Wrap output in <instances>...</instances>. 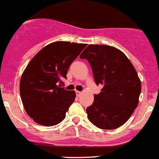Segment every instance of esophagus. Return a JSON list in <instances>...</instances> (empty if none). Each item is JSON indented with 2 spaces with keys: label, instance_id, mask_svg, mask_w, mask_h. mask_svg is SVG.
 <instances>
[{
  "label": "esophagus",
  "instance_id": "1",
  "mask_svg": "<svg viewBox=\"0 0 159 159\" xmlns=\"http://www.w3.org/2000/svg\"><path fill=\"white\" fill-rule=\"evenodd\" d=\"M76 95H78V96H80V95H81V92H79V91H76Z\"/></svg>",
  "mask_w": 159,
  "mask_h": 159
}]
</instances>
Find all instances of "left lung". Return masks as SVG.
<instances>
[{"label": "left lung", "mask_w": 159, "mask_h": 159, "mask_svg": "<svg viewBox=\"0 0 159 159\" xmlns=\"http://www.w3.org/2000/svg\"><path fill=\"white\" fill-rule=\"evenodd\" d=\"M80 58L89 61L95 84L103 87L86 109L89 121L104 130L121 127L138 106L141 91L133 64L123 52L106 45H89Z\"/></svg>", "instance_id": "1"}]
</instances>
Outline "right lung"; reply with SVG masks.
I'll return each mask as SVG.
<instances>
[{
	"label": "right lung",
	"mask_w": 159,
	"mask_h": 159,
	"mask_svg": "<svg viewBox=\"0 0 159 159\" xmlns=\"http://www.w3.org/2000/svg\"><path fill=\"white\" fill-rule=\"evenodd\" d=\"M86 44L55 42L32 59L20 81V95L28 115L37 124H60L75 102V92L61 88L67 70Z\"/></svg>",
	"instance_id": "right-lung-1"
}]
</instances>
